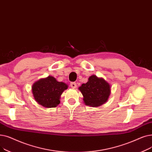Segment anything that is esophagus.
I'll return each instance as SVG.
<instances>
[{"label": "esophagus", "mask_w": 152, "mask_h": 152, "mask_svg": "<svg viewBox=\"0 0 152 152\" xmlns=\"http://www.w3.org/2000/svg\"><path fill=\"white\" fill-rule=\"evenodd\" d=\"M70 86L72 88H75L77 87V84L75 82H72L70 83Z\"/></svg>", "instance_id": "34e87169"}]
</instances>
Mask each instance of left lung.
I'll use <instances>...</instances> for the list:
<instances>
[{
    "label": "left lung",
    "mask_w": 152,
    "mask_h": 152,
    "mask_svg": "<svg viewBox=\"0 0 152 152\" xmlns=\"http://www.w3.org/2000/svg\"><path fill=\"white\" fill-rule=\"evenodd\" d=\"M78 90L83 96L85 104L91 107H99L105 103L111 94L110 84L95 75L90 76L88 82L83 83Z\"/></svg>",
    "instance_id": "obj_1"
}]
</instances>
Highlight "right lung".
<instances>
[{
	"mask_svg": "<svg viewBox=\"0 0 152 152\" xmlns=\"http://www.w3.org/2000/svg\"><path fill=\"white\" fill-rule=\"evenodd\" d=\"M67 88V84L58 82L49 75L35 82L32 86V93L39 104L46 108L55 107L59 104L62 93Z\"/></svg>",
	"mask_w": 152,
	"mask_h": 152,
	"instance_id": "1",
	"label": "right lung"
}]
</instances>
